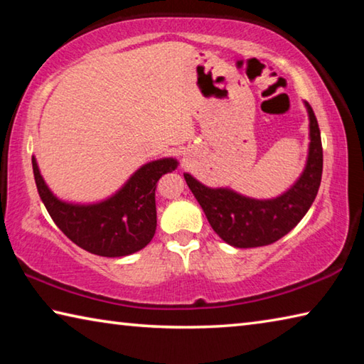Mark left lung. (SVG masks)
<instances>
[{
    "label": "left lung",
    "instance_id": "1",
    "mask_svg": "<svg viewBox=\"0 0 364 364\" xmlns=\"http://www.w3.org/2000/svg\"><path fill=\"white\" fill-rule=\"evenodd\" d=\"M304 104L310 139L306 162L300 176L282 194L255 199L228 186H205L191 173H184L213 231L232 247L250 249L276 242L297 226L315 200L323 175L321 133L311 106Z\"/></svg>",
    "mask_w": 364,
    "mask_h": 364
}]
</instances>
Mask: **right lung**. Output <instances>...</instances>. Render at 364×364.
Here are the masks:
<instances>
[{
  "label": "right lung",
  "instance_id": "add662e5",
  "mask_svg": "<svg viewBox=\"0 0 364 364\" xmlns=\"http://www.w3.org/2000/svg\"><path fill=\"white\" fill-rule=\"evenodd\" d=\"M38 194L54 223L72 242L100 257H125L144 249L157 228L156 184L176 170L175 157L151 160L134 171L114 194L96 202L59 199L32 157Z\"/></svg>",
  "mask_w": 364,
  "mask_h": 364
}]
</instances>
